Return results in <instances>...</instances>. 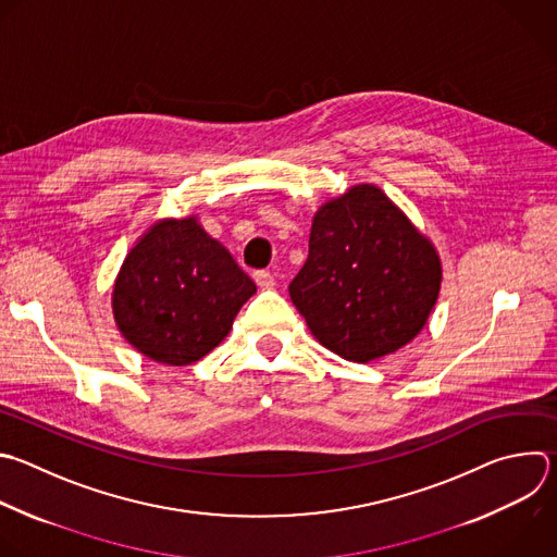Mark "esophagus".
I'll use <instances>...</instances> for the list:
<instances>
[{"instance_id":"1","label":"esophagus","mask_w":557,"mask_h":557,"mask_svg":"<svg viewBox=\"0 0 557 557\" xmlns=\"http://www.w3.org/2000/svg\"><path fill=\"white\" fill-rule=\"evenodd\" d=\"M253 280H256V284H258L262 290H269V288L275 286V277H273V273H269V271H256V273H253Z\"/></svg>"}]
</instances>
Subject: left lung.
<instances>
[{
  "label": "left lung",
  "instance_id": "8db88e82",
  "mask_svg": "<svg viewBox=\"0 0 557 557\" xmlns=\"http://www.w3.org/2000/svg\"><path fill=\"white\" fill-rule=\"evenodd\" d=\"M442 284L435 247L376 185H354L312 219L308 260L288 286L314 338L369 362L407 345Z\"/></svg>",
  "mask_w": 557,
  "mask_h": 557
}]
</instances>
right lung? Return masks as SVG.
<instances>
[{
	"label": "right lung",
	"mask_w": 557,
	"mask_h": 557,
	"mask_svg": "<svg viewBox=\"0 0 557 557\" xmlns=\"http://www.w3.org/2000/svg\"><path fill=\"white\" fill-rule=\"evenodd\" d=\"M253 293V280L195 216L168 219L126 256L113 286V317L144 356L190 364L230 334Z\"/></svg>",
	"instance_id": "right-lung-1"
}]
</instances>
